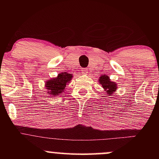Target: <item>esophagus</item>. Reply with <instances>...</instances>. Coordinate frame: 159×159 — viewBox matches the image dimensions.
Instances as JSON below:
<instances>
[{
	"label": "esophagus",
	"instance_id": "1",
	"mask_svg": "<svg viewBox=\"0 0 159 159\" xmlns=\"http://www.w3.org/2000/svg\"><path fill=\"white\" fill-rule=\"evenodd\" d=\"M81 72H82V74L87 75V74H88V70H87V69H82Z\"/></svg>",
	"mask_w": 159,
	"mask_h": 159
}]
</instances>
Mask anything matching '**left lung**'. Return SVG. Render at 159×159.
Masks as SVG:
<instances>
[{"mask_svg": "<svg viewBox=\"0 0 159 159\" xmlns=\"http://www.w3.org/2000/svg\"><path fill=\"white\" fill-rule=\"evenodd\" d=\"M98 82L103 87L104 91L106 93L107 96H112L113 93H114L117 90V84L116 82L111 81L108 75H102L98 78Z\"/></svg>", "mask_w": 159, "mask_h": 159, "instance_id": "1", "label": "left lung"}]
</instances>
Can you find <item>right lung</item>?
<instances>
[{"label":"right lung","mask_w":159,"mask_h":159,"mask_svg":"<svg viewBox=\"0 0 159 159\" xmlns=\"http://www.w3.org/2000/svg\"><path fill=\"white\" fill-rule=\"evenodd\" d=\"M72 77L73 76L72 74L64 72L58 74L56 78L47 80L45 82V87L48 94L52 96H55L64 93L66 87L69 85Z\"/></svg>","instance_id":"right-lung-1"}]
</instances>
